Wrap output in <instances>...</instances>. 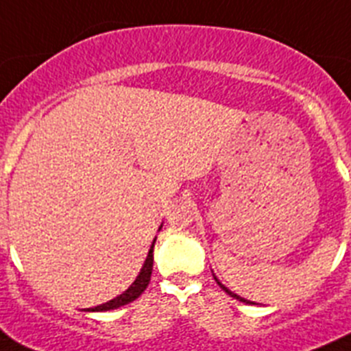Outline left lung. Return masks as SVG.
Wrapping results in <instances>:
<instances>
[{
	"label": "left lung",
	"instance_id": "8db88e82",
	"mask_svg": "<svg viewBox=\"0 0 351 351\" xmlns=\"http://www.w3.org/2000/svg\"><path fill=\"white\" fill-rule=\"evenodd\" d=\"M213 278H215V282L219 283V285H220V287H222V290H226V292H227V293H229L230 298H234V299H238V301H241V302H246V304H255V302H252V301H246V299H245V298H239L238 293H234V292H230V290H229V289H227V287H226V285H222V283H220V282H219V278L215 276V274H213Z\"/></svg>",
	"mask_w": 351,
	"mask_h": 351
}]
</instances>
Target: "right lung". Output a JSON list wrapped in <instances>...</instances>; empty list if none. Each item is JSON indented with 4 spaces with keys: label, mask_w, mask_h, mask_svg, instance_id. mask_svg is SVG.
Masks as SVG:
<instances>
[{
    "label": "right lung",
    "mask_w": 351,
    "mask_h": 351,
    "mask_svg": "<svg viewBox=\"0 0 351 351\" xmlns=\"http://www.w3.org/2000/svg\"><path fill=\"white\" fill-rule=\"evenodd\" d=\"M160 227H162V226H160ZM160 227H159V229H160ZM156 239H154V241H152V246H150V250H148L147 258H145L143 267H141V271H140V274H138V276H136V280L132 282V285L129 287V289L125 290V292H122L121 295H117L115 299H112V301L105 302V304L96 306V308H90L89 311H110V309L121 308V306L129 304V302H132V301H134V299L140 298L141 293L145 292V289H147V287H148V283H150V276H152L154 245H156Z\"/></svg>",
    "instance_id": "1"
}]
</instances>
